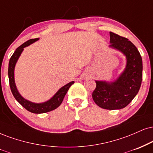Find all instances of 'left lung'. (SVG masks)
Instances as JSON below:
<instances>
[{
  "mask_svg": "<svg viewBox=\"0 0 153 153\" xmlns=\"http://www.w3.org/2000/svg\"><path fill=\"white\" fill-rule=\"evenodd\" d=\"M110 48L126 56V68L114 82L96 81L97 87L92 98L101 108L116 110L127 106L138 93L143 78V61L136 47L126 37L110 32Z\"/></svg>",
  "mask_w": 153,
  "mask_h": 153,
  "instance_id": "1",
  "label": "left lung"
}]
</instances>
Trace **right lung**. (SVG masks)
Returning a JSON list of instances; mask_svg holds the SVG:
<instances>
[{
  "label": "right lung",
  "mask_w": 153,
  "mask_h": 153,
  "mask_svg": "<svg viewBox=\"0 0 153 153\" xmlns=\"http://www.w3.org/2000/svg\"><path fill=\"white\" fill-rule=\"evenodd\" d=\"M39 39V38L31 39L23 43L20 47H18L15 51L14 53L11 56L10 61H9L8 65V78H9V84H10V87L12 91V94L15 99L17 100V101L21 104L26 110H27L30 112L33 113V114H43V113H47L49 111H53L56 109L57 107H59L61 104L64 98H65L66 94L69 90V88L74 82H71L68 83L62 88H60L58 91L54 94L53 97L51 98L50 100L45 102L37 103H33L28 100L24 99L23 97L20 95L19 93L18 89H17L16 83H15V78H14V70L15 67H16V62L18 61V58L20 57V54L23 51L24 48L25 47L29 46L32 43L36 42Z\"/></svg>",
  "instance_id": "obj_1"
}]
</instances>
